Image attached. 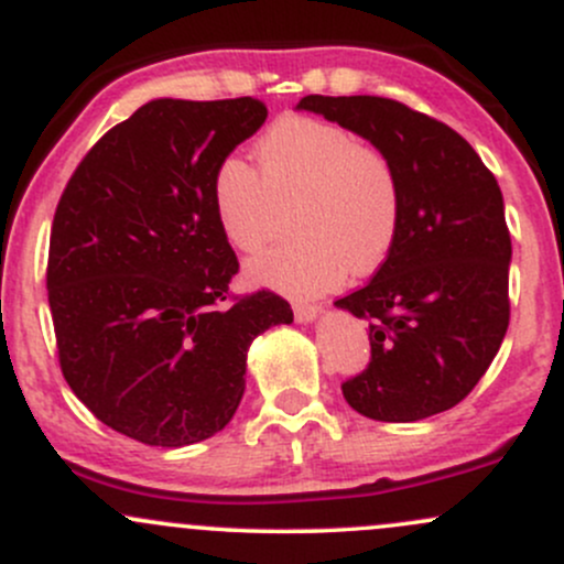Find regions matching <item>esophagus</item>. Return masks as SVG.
I'll return each mask as SVG.
<instances>
[{"mask_svg":"<svg viewBox=\"0 0 564 564\" xmlns=\"http://www.w3.org/2000/svg\"><path fill=\"white\" fill-rule=\"evenodd\" d=\"M293 314H295V319H299V322H314L316 316L322 314V306H319V303L299 301V303H293Z\"/></svg>","mask_w":564,"mask_h":564,"instance_id":"34e87169","label":"esophagus"}]
</instances>
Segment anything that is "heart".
<instances>
[{
	"label": "heart",
	"mask_w": 564,
	"mask_h": 564,
	"mask_svg": "<svg viewBox=\"0 0 564 564\" xmlns=\"http://www.w3.org/2000/svg\"><path fill=\"white\" fill-rule=\"evenodd\" d=\"M261 173L231 154L213 173V213L231 248L252 252L274 231L282 207L299 202L303 237L248 263V276L288 295L338 288L351 271L370 274L400 234V178L381 151L312 117H284L258 143Z\"/></svg>",
	"instance_id": "b5f03b06"
}]
</instances>
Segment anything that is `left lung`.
Here are the masks:
<instances>
[{
  "instance_id": "1",
  "label": "left lung",
  "mask_w": 564,
  "mask_h": 564,
  "mask_svg": "<svg viewBox=\"0 0 564 564\" xmlns=\"http://www.w3.org/2000/svg\"><path fill=\"white\" fill-rule=\"evenodd\" d=\"M391 162L402 194L391 256L335 306L370 319V365L346 402L372 421L410 423L469 397L509 327L511 237L496 175L458 132L378 95H306Z\"/></svg>"
}]
</instances>
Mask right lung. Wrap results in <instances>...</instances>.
I'll return each mask as SVG.
<instances>
[{"label": "right lung", "instance_id": "right-lung-1", "mask_svg": "<svg viewBox=\"0 0 564 564\" xmlns=\"http://www.w3.org/2000/svg\"><path fill=\"white\" fill-rule=\"evenodd\" d=\"M256 98H156L87 151L53 218L47 299L66 383L98 421L154 447L207 440L237 413L256 335L290 325L239 271L213 213L220 160L265 122Z\"/></svg>", "mask_w": 564, "mask_h": 564}]
</instances>
